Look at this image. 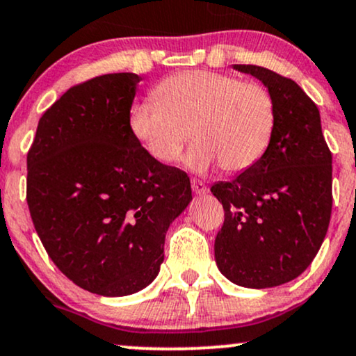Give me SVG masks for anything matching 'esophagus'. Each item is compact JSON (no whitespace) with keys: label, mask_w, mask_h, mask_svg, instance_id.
Returning <instances> with one entry per match:
<instances>
[{"label":"esophagus","mask_w":356,"mask_h":356,"mask_svg":"<svg viewBox=\"0 0 356 356\" xmlns=\"http://www.w3.org/2000/svg\"><path fill=\"white\" fill-rule=\"evenodd\" d=\"M191 188H193L195 193L200 195V196H203V195L208 193V186L204 185L202 179H196V178L191 179Z\"/></svg>","instance_id":"esophagus-1"}]
</instances>
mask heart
<instances>
[{"label":"heart","instance_id":"heart-1","mask_svg":"<svg viewBox=\"0 0 356 356\" xmlns=\"http://www.w3.org/2000/svg\"><path fill=\"white\" fill-rule=\"evenodd\" d=\"M154 99L129 111V131L153 160L170 165L188 140L185 166L195 173L221 165L228 173L252 168L277 128V102L265 85L215 71H183L153 90Z\"/></svg>","mask_w":356,"mask_h":356}]
</instances>
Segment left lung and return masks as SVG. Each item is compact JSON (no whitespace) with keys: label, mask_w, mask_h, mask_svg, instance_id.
Here are the masks:
<instances>
[{"label":"left lung","mask_w":356,"mask_h":356,"mask_svg":"<svg viewBox=\"0 0 356 356\" xmlns=\"http://www.w3.org/2000/svg\"><path fill=\"white\" fill-rule=\"evenodd\" d=\"M233 68L268 88L278 118L261 160L211 186L225 210L215 260L229 282L261 290L300 277L318 253L332 216V153L318 108L293 79L263 66Z\"/></svg>","instance_id":"8db88e82"}]
</instances>
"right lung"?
Segmentation results:
<instances>
[{
  "label": "right lung",
  "mask_w": 356,
  "mask_h": 356,
  "mask_svg": "<svg viewBox=\"0 0 356 356\" xmlns=\"http://www.w3.org/2000/svg\"><path fill=\"white\" fill-rule=\"evenodd\" d=\"M140 81L111 73L70 88L40 118L28 152L41 243L74 285L103 296L156 278L166 232L191 202L185 171L153 160L129 131Z\"/></svg>",
  "instance_id": "obj_1"
}]
</instances>
